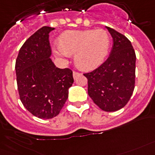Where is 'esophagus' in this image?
Wrapping results in <instances>:
<instances>
[{"instance_id": "34e87169", "label": "esophagus", "mask_w": 155, "mask_h": 155, "mask_svg": "<svg viewBox=\"0 0 155 155\" xmlns=\"http://www.w3.org/2000/svg\"><path fill=\"white\" fill-rule=\"evenodd\" d=\"M74 74V78L76 79L79 76V74H79V73H78V72L74 71V74Z\"/></svg>"}]
</instances>
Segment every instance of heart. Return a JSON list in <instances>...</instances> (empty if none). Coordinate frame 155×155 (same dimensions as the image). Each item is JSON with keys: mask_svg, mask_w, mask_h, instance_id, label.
Segmentation results:
<instances>
[{"mask_svg": "<svg viewBox=\"0 0 155 155\" xmlns=\"http://www.w3.org/2000/svg\"><path fill=\"white\" fill-rule=\"evenodd\" d=\"M110 48V38L106 31L78 30L67 31L59 37L55 52L59 57L69 58L74 54V61L79 69L91 70L99 66L105 60Z\"/></svg>", "mask_w": 155, "mask_h": 155, "instance_id": "obj_1", "label": "heart"}]
</instances>
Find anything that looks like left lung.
Instances as JSON below:
<instances>
[{
    "mask_svg": "<svg viewBox=\"0 0 155 155\" xmlns=\"http://www.w3.org/2000/svg\"><path fill=\"white\" fill-rule=\"evenodd\" d=\"M112 37V48L107 61L91 73L88 94L99 108L116 111L125 106L135 85L136 54L131 42L116 30L106 26Z\"/></svg>",
    "mask_w": 155,
    "mask_h": 155,
    "instance_id": "8db88e82",
    "label": "left lung"
}]
</instances>
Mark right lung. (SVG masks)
<instances>
[{
    "label": "right lung",
    "instance_id": "1",
    "mask_svg": "<svg viewBox=\"0 0 155 155\" xmlns=\"http://www.w3.org/2000/svg\"><path fill=\"white\" fill-rule=\"evenodd\" d=\"M54 29L43 26L32 35L19 50L15 64L21 103L40 119H51L60 113L74 83L71 69H59L50 58L49 33Z\"/></svg>",
    "mask_w": 155,
    "mask_h": 155
}]
</instances>
